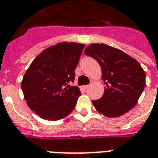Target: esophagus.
<instances>
[{
	"mask_svg": "<svg viewBox=\"0 0 158 158\" xmlns=\"http://www.w3.org/2000/svg\"><path fill=\"white\" fill-rule=\"evenodd\" d=\"M89 85H83L82 87H81V89H82V90H86L87 89H88V88H89Z\"/></svg>",
	"mask_w": 158,
	"mask_h": 158,
	"instance_id": "obj_1",
	"label": "esophagus"
}]
</instances>
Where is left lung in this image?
I'll list each match as a JSON object with an SVG mask.
<instances>
[{"label": "left lung", "mask_w": 158, "mask_h": 158, "mask_svg": "<svg viewBox=\"0 0 158 158\" xmlns=\"http://www.w3.org/2000/svg\"><path fill=\"white\" fill-rule=\"evenodd\" d=\"M85 54L100 65L106 85L102 98L92 101L95 109L110 118L130 111L145 86V73L140 64L121 49L104 44H90Z\"/></svg>", "instance_id": "left-lung-1"}]
</instances>
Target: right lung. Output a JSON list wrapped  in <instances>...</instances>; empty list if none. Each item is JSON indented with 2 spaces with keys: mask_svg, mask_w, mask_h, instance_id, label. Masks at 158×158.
I'll use <instances>...</instances> for the list:
<instances>
[{
  "mask_svg": "<svg viewBox=\"0 0 158 158\" xmlns=\"http://www.w3.org/2000/svg\"><path fill=\"white\" fill-rule=\"evenodd\" d=\"M85 44L61 42L45 48L33 60L21 81L31 110L48 121H58L73 110L81 95L73 82Z\"/></svg>",
  "mask_w": 158,
  "mask_h": 158,
  "instance_id": "right-lung-1",
  "label": "right lung"
}]
</instances>
